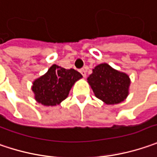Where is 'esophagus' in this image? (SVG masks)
Returning <instances> with one entry per match:
<instances>
[{"label":"esophagus","instance_id":"34e87169","mask_svg":"<svg viewBox=\"0 0 157 157\" xmlns=\"http://www.w3.org/2000/svg\"><path fill=\"white\" fill-rule=\"evenodd\" d=\"M80 72H81V74L82 75V76H83V77H86V69L82 68V69H81V70H80Z\"/></svg>","mask_w":157,"mask_h":157}]
</instances>
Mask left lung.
<instances>
[{
	"mask_svg": "<svg viewBox=\"0 0 157 157\" xmlns=\"http://www.w3.org/2000/svg\"><path fill=\"white\" fill-rule=\"evenodd\" d=\"M87 80L95 96L106 105L119 104L129 94V76L106 63L97 66Z\"/></svg>",
	"mask_w": 157,
	"mask_h": 157,
	"instance_id": "1",
	"label": "left lung"
}]
</instances>
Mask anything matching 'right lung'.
Listing matches in <instances>:
<instances>
[{
	"instance_id": "right-lung-1",
	"label": "right lung",
	"mask_w": 157,
	"mask_h": 157,
	"mask_svg": "<svg viewBox=\"0 0 157 157\" xmlns=\"http://www.w3.org/2000/svg\"><path fill=\"white\" fill-rule=\"evenodd\" d=\"M82 77L78 71L52 65L44 75L36 79L31 87L36 101L45 106H55L65 100L72 86Z\"/></svg>"
}]
</instances>
